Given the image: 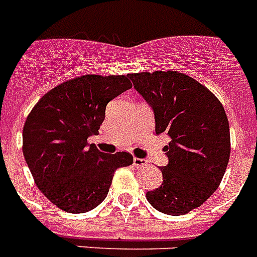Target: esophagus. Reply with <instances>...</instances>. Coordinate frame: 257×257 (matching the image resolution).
Returning <instances> with one entry per match:
<instances>
[{
  "instance_id": "1",
  "label": "esophagus",
  "mask_w": 257,
  "mask_h": 257,
  "mask_svg": "<svg viewBox=\"0 0 257 257\" xmlns=\"http://www.w3.org/2000/svg\"><path fill=\"white\" fill-rule=\"evenodd\" d=\"M133 164H135V167H139V168H141V167H145V165L148 164V161L145 160V159H139V157H135V159H133Z\"/></svg>"
}]
</instances>
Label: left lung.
Segmentation results:
<instances>
[{
  "instance_id": "1",
  "label": "left lung",
  "mask_w": 257,
  "mask_h": 257,
  "mask_svg": "<svg viewBox=\"0 0 257 257\" xmlns=\"http://www.w3.org/2000/svg\"><path fill=\"white\" fill-rule=\"evenodd\" d=\"M133 86L155 113L156 135L165 133L168 164L163 183L147 192L155 209L171 216L200 207L219 188L231 155L227 114L217 97L175 70L131 73Z\"/></svg>"
}]
</instances>
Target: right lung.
<instances>
[{
  "mask_svg": "<svg viewBox=\"0 0 257 257\" xmlns=\"http://www.w3.org/2000/svg\"><path fill=\"white\" fill-rule=\"evenodd\" d=\"M132 88L128 76L85 74L44 94L26 118L22 152L38 189L70 213H84L104 201L128 152H100L88 137L97 135L110 100Z\"/></svg>",
  "mask_w": 257,
  "mask_h": 257,
  "instance_id": "right-lung-1",
  "label": "right lung"
}]
</instances>
